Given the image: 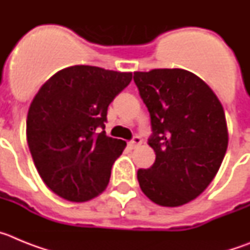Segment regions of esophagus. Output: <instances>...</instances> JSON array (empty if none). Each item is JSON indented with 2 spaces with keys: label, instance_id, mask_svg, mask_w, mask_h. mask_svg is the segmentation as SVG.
<instances>
[{
  "label": "esophagus",
  "instance_id": "34e87169",
  "mask_svg": "<svg viewBox=\"0 0 250 250\" xmlns=\"http://www.w3.org/2000/svg\"><path fill=\"white\" fill-rule=\"evenodd\" d=\"M140 144H141V139L139 138V136H135L131 141H129V145L132 147V149H134V147H138Z\"/></svg>",
  "mask_w": 250,
  "mask_h": 250
}]
</instances>
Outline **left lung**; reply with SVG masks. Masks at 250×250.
<instances>
[{
	"label": "left lung",
	"mask_w": 250,
	"mask_h": 250,
	"mask_svg": "<svg viewBox=\"0 0 250 250\" xmlns=\"http://www.w3.org/2000/svg\"><path fill=\"white\" fill-rule=\"evenodd\" d=\"M151 119L149 145L156 154L138 170L141 190L161 207L198 198L219 170L228 147V127L219 99L204 81L183 68L134 72Z\"/></svg>",
	"instance_id": "1"
}]
</instances>
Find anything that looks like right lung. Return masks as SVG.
<instances>
[{
  "instance_id": "right-lung-1",
  "label": "right lung",
  "mask_w": 250,
  "mask_h": 250,
  "mask_svg": "<svg viewBox=\"0 0 250 250\" xmlns=\"http://www.w3.org/2000/svg\"><path fill=\"white\" fill-rule=\"evenodd\" d=\"M131 79L132 72L70 66L52 75L31 103L28 149L46 187L62 199L87 202L109 184L126 143L104 131L107 107Z\"/></svg>"
}]
</instances>
